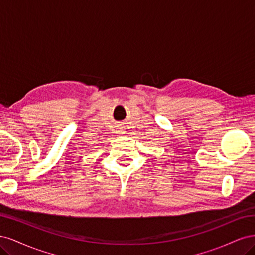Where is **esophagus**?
I'll list each match as a JSON object with an SVG mask.
<instances>
[{"label":"esophagus","mask_w":255,"mask_h":255,"mask_svg":"<svg viewBox=\"0 0 255 255\" xmlns=\"http://www.w3.org/2000/svg\"><path fill=\"white\" fill-rule=\"evenodd\" d=\"M119 134H123L125 133V130H123V128H119V132H118Z\"/></svg>","instance_id":"esophagus-1"}]
</instances>
